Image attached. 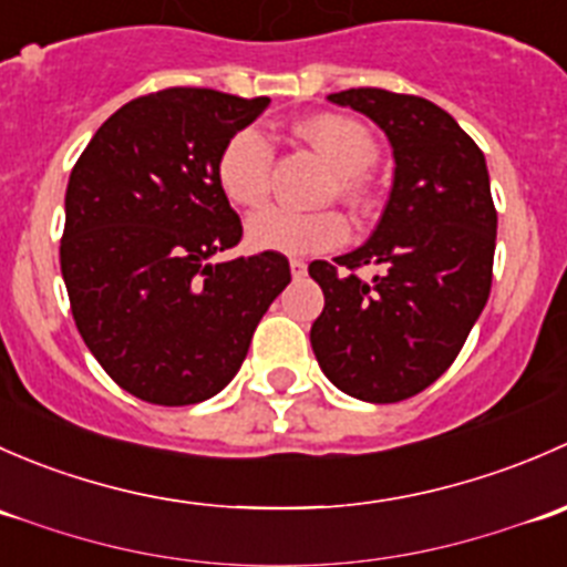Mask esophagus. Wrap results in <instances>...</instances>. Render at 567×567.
Returning <instances> with one entry per match:
<instances>
[{"label":"esophagus","instance_id":"obj_1","mask_svg":"<svg viewBox=\"0 0 567 567\" xmlns=\"http://www.w3.org/2000/svg\"><path fill=\"white\" fill-rule=\"evenodd\" d=\"M290 274H293L296 279H301L307 274V262L299 260V257H290Z\"/></svg>","mask_w":567,"mask_h":567}]
</instances>
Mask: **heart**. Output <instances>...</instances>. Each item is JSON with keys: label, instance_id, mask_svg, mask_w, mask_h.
I'll use <instances>...</instances> for the list:
<instances>
[{"label": "heart", "instance_id": "1", "mask_svg": "<svg viewBox=\"0 0 567 567\" xmlns=\"http://www.w3.org/2000/svg\"><path fill=\"white\" fill-rule=\"evenodd\" d=\"M299 136L310 142L334 169V194L346 203L359 205L368 194L364 173L375 164L379 147L373 134L359 120L346 114H316L299 123ZM274 147L255 125L236 131L216 158V183L221 194L238 208H257L266 203L271 188ZM251 247L282 251V255H312L346 244L348 221L337 210L271 208L257 210L247 221Z\"/></svg>", "mask_w": 567, "mask_h": 567}]
</instances>
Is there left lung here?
I'll return each mask as SVG.
<instances>
[{
    "mask_svg": "<svg viewBox=\"0 0 567 567\" xmlns=\"http://www.w3.org/2000/svg\"><path fill=\"white\" fill-rule=\"evenodd\" d=\"M329 101L384 131L394 183L368 244L310 262L326 299L310 342L337 390L398 403L455 362L488 301L496 247L488 169L453 114L420 95L357 87ZM364 265L377 268L370 280L358 277Z\"/></svg>",
    "mask_w": 567,
    "mask_h": 567,
    "instance_id": "obj_1",
    "label": "left lung"
}]
</instances>
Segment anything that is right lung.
<instances>
[{
    "label": "right lung",
    "instance_id": "1",
    "mask_svg": "<svg viewBox=\"0 0 567 567\" xmlns=\"http://www.w3.org/2000/svg\"><path fill=\"white\" fill-rule=\"evenodd\" d=\"M268 104L158 90L120 106L73 167L62 279L84 346L134 398L192 405L225 390L290 282L271 249L210 262L244 236L216 158Z\"/></svg>",
    "mask_w": 567,
    "mask_h": 567
}]
</instances>
